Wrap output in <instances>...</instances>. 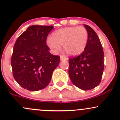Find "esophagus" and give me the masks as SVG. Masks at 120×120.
<instances>
[{
  "label": "esophagus",
  "instance_id": "34e87169",
  "mask_svg": "<svg viewBox=\"0 0 120 120\" xmlns=\"http://www.w3.org/2000/svg\"><path fill=\"white\" fill-rule=\"evenodd\" d=\"M60 60H61V61H66L67 59L64 55H60Z\"/></svg>",
  "mask_w": 120,
  "mask_h": 120
}]
</instances>
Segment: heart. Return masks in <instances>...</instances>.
<instances>
[{"label": "heart", "instance_id": "1", "mask_svg": "<svg viewBox=\"0 0 120 120\" xmlns=\"http://www.w3.org/2000/svg\"><path fill=\"white\" fill-rule=\"evenodd\" d=\"M88 40L87 30L83 27H69L58 30L52 33L51 39L47 40V44L54 52L61 49L69 56H77L86 48Z\"/></svg>", "mask_w": 120, "mask_h": 120}]
</instances>
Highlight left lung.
<instances>
[{
  "mask_svg": "<svg viewBox=\"0 0 120 120\" xmlns=\"http://www.w3.org/2000/svg\"><path fill=\"white\" fill-rule=\"evenodd\" d=\"M88 33L87 45L82 53L69 59V76L75 86L84 90L96 87L104 71V51L99 38L91 27L84 25Z\"/></svg>",
  "mask_w": 120,
  "mask_h": 120,
  "instance_id": "1",
  "label": "left lung"
}]
</instances>
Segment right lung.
Here are the masks:
<instances>
[{
	"instance_id": "add662e5",
	"label": "right lung",
	"mask_w": 120,
	"mask_h": 120,
	"mask_svg": "<svg viewBox=\"0 0 120 120\" xmlns=\"http://www.w3.org/2000/svg\"><path fill=\"white\" fill-rule=\"evenodd\" d=\"M52 26L34 25L17 39L11 57L12 74L22 87L37 91L49 84L60 56L51 54L46 44Z\"/></svg>"
}]
</instances>
